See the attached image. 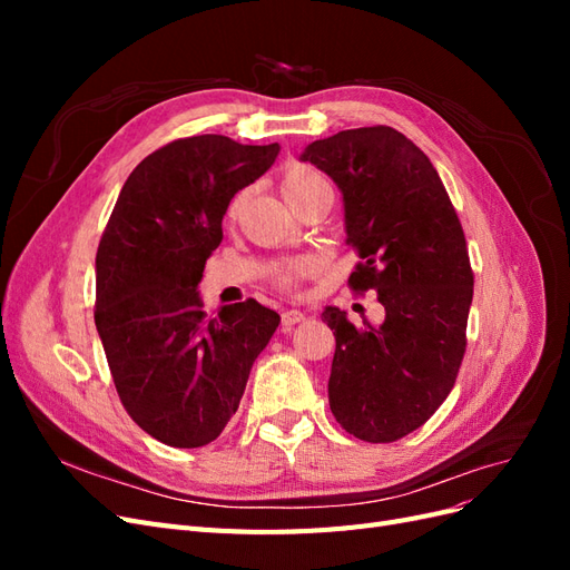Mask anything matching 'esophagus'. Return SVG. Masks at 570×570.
Listing matches in <instances>:
<instances>
[{"instance_id": "1", "label": "esophagus", "mask_w": 570, "mask_h": 570, "mask_svg": "<svg viewBox=\"0 0 570 570\" xmlns=\"http://www.w3.org/2000/svg\"><path fill=\"white\" fill-rule=\"evenodd\" d=\"M304 318H306V314L297 312V308H289V312H283V316H281V321H283V325H285V327L297 325V323H302Z\"/></svg>"}]
</instances>
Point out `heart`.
<instances>
[{"mask_svg":"<svg viewBox=\"0 0 570 570\" xmlns=\"http://www.w3.org/2000/svg\"><path fill=\"white\" fill-rule=\"evenodd\" d=\"M281 193L285 197V202L295 209L297 214L308 206L312 202L321 199V197H333V187L327 183V178L316 170L314 166H306L299 161H289L283 174H281ZM245 195L233 197V202L228 204L226 216L230 220H235L239 216V209H243ZM316 271V264L308 262V258H299V262H292L287 266H281L273 271V283L275 287L281 289H295L302 281H306L308 275Z\"/></svg>","mask_w":570,"mask_h":570,"instance_id":"heart-1","label":"heart"}]
</instances>
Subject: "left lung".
<instances>
[{"label": "left lung", "mask_w": 570, "mask_h": 570, "mask_svg": "<svg viewBox=\"0 0 570 570\" xmlns=\"http://www.w3.org/2000/svg\"><path fill=\"white\" fill-rule=\"evenodd\" d=\"M302 159L342 189L361 258L350 287L385 306L377 327H356L335 306L321 314L335 335L331 411L358 440H402L446 400L465 354L473 268L461 220L430 159L390 126L342 130Z\"/></svg>", "instance_id": "8db88e82"}]
</instances>
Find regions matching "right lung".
Wrapping results in <instances>:
<instances>
[{
    "mask_svg": "<svg viewBox=\"0 0 570 570\" xmlns=\"http://www.w3.org/2000/svg\"><path fill=\"white\" fill-rule=\"evenodd\" d=\"M278 151L226 135L168 142L135 166L101 233L97 333L120 404L168 446L195 450L223 433L281 323L256 299L209 318L197 295L230 199Z\"/></svg>",
    "mask_w": 570,
    "mask_h": 570,
    "instance_id": "obj_1",
    "label": "right lung"
}]
</instances>
